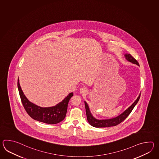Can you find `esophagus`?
Listing matches in <instances>:
<instances>
[{
  "mask_svg": "<svg viewBox=\"0 0 159 159\" xmlns=\"http://www.w3.org/2000/svg\"><path fill=\"white\" fill-rule=\"evenodd\" d=\"M88 93V90L86 88H82L80 89V93L81 94L86 95Z\"/></svg>",
  "mask_w": 159,
  "mask_h": 159,
  "instance_id": "34e87169",
  "label": "esophagus"
}]
</instances>
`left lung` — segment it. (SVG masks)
<instances>
[{"mask_svg": "<svg viewBox=\"0 0 159 159\" xmlns=\"http://www.w3.org/2000/svg\"><path fill=\"white\" fill-rule=\"evenodd\" d=\"M125 59L129 61V62H131L132 64L137 65L139 66V64L137 60L132 57V56L130 54H125ZM140 97V94L139 95L138 97L136 99L132 105H131L129 108L127 110H125V111L122 113L121 114L114 118L109 119H103V120H99L95 118L92 115L90 109L89 107L88 103L84 101V105H85V108H86V116H87V119L89 124L90 125L97 127V128H101V127H112V126H115L118 125L119 123L123 122L125 119L129 114L132 111L133 108H134L135 105L137 104L139 100Z\"/></svg>", "mask_w": 159, "mask_h": 159, "instance_id": "8db88e82", "label": "left lung"}]
</instances>
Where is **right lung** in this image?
<instances>
[{
    "label": "right lung",
    "instance_id": "1",
    "mask_svg": "<svg viewBox=\"0 0 159 159\" xmlns=\"http://www.w3.org/2000/svg\"><path fill=\"white\" fill-rule=\"evenodd\" d=\"M17 88L24 108L32 118L39 122L50 125L57 124L64 119L67 112L68 103L73 95V93H69L62 101L54 106L41 107L29 101L26 98L21 89L19 78Z\"/></svg>",
    "mask_w": 159,
    "mask_h": 159
}]
</instances>
